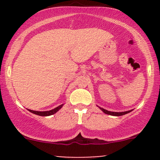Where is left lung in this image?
<instances>
[{"label":"left lung","mask_w":160,"mask_h":160,"mask_svg":"<svg viewBox=\"0 0 160 160\" xmlns=\"http://www.w3.org/2000/svg\"><path fill=\"white\" fill-rule=\"evenodd\" d=\"M100 109L102 110L104 113H106V114H109L112 116H122V115L126 114V113H129V112L132 111H125V112H111V111H108L107 110L104 109V108H100Z\"/></svg>","instance_id":"left-lung-1"}]
</instances>
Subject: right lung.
<instances>
[{
	"label": "right lung",
	"instance_id": "obj_1",
	"mask_svg": "<svg viewBox=\"0 0 160 160\" xmlns=\"http://www.w3.org/2000/svg\"><path fill=\"white\" fill-rule=\"evenodd\" d=\"M62 106H63V104L59 105L58 107L54 108V109L51 110V111H32V110H28V111L30 112H32V113H34V114L39 115V116H43V117H47V116H50V115L54 114V113H56V112L58 111V110L61 109Z\"/></svg>",
	"mask_w": 160,
	"mask_h": 160
}]
</instances>
